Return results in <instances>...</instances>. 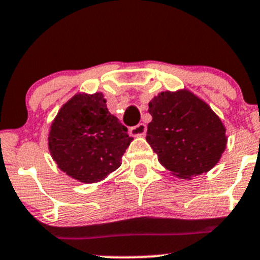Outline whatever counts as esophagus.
<instances>
[{"instance_id": "34e87169", "label": "esophagus", "mask_w": 260, "mask_h": 260, "mask_svg": "<svg viewBox=\"0 0 260 260\" xmlns=\"http://www.w3.org/2000/svg\"><path fill=\"white\" fill-rule=\"evenodd\" d=\"M147 132V127L145 123H140V124L135 125V127L131 128V135L135 136V137H141V136H145Z\"/></svg>"}]
</instances>
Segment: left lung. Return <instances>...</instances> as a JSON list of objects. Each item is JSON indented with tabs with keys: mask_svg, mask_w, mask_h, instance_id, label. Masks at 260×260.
I'll return each instance as SVG.
<instances>
[{
	"mask_svg": "<svg viewBox=\"0 0 260 260\" xmlns=\"http://www.w3.org/2000/svg\"><path fill=\"white\" fill-rule=\"evenodd\" d=\"M148 112L152 120L146 140L174 176L192 180L220 161L226 148V128L192 91H161L148 103Z\"/></svg>",
	"mask_w": 260,
	"mask_h": 260,
	"instance_id": "obj_1",
	"label": "left lung"
}]
</instances>
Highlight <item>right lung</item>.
I'll use <instances>...</instances> for the list:
<instances>
[{
    "mask_svg": "<svg viewBox=\"0 0 260 260\" xmlns=\"http://www.w3.org/2000/svg\"><path fill=\"white\" fill-rule=\"evenodd\" d=\"M133 138L111 114L102 93H77L50 125L48 146L55 164L84 183L103 181L122 165Z\"/></svg>",
    "mask_w": 260,
    "mask_h": 260,
    "instance_id": "add662e5",
    "label": "right lung"
}]
</instances>
